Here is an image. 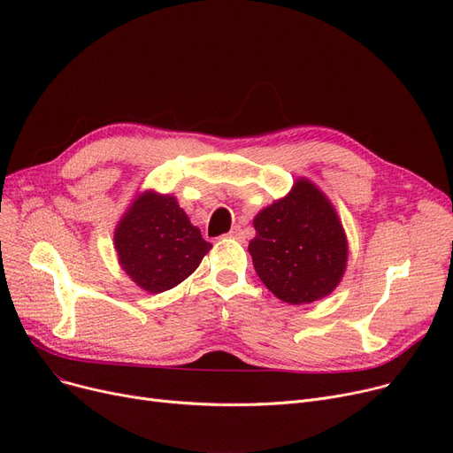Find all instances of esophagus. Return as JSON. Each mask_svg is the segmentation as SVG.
I'll return each instance as SVG.
<instances>
[{
	"label": "esophagus",
	"instance_id": "34e87169",
	"mask_svg": "<svg viewBox=\"0 0 453 453\" xmlns=\"http://www.w3.org/2000/svg\"><path fill=\"white\" fill-rule=\"evenodd\" d=\"M242 234H243V228H242L240 225L232 226V230H230V236H232V238H242Z\"/></svg>",
	"mask_w": 453,
	"mask_h": 453
}]
</instances>
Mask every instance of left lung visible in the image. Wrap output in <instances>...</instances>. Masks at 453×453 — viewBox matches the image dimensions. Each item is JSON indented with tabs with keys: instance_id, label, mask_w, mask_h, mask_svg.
<instances>
[{
	"instance_id": "8db88e82",
	"label": "left lung",
	"mask_w": 453,
	"mask_h": 453,
	"mask_svg": "<svg viewBox=\"0 0 453 453\" xmlns=\"http://www.w3.org/2000/svg\"><path fill=\"white\" fill-rule=\"evenodd\" d=\"M252 265L271 294L289 304L329 296L348 264V240L338 215L312 182L299 178L280 201L252 221Z\"/></svg>"
}]
</instances>
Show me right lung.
<instances>
[{"instance_id": "right-lung-1", "label": "right lung", "mask_w": 453, "mask_h": 453, "mask_svg": "<svg viewBox=\"0 0 453 453\" xmlns=\"http://www.w3.org/2000/svg\"><path fill=\"white\" fill-rule=\"evenodd\" d=\"M119 264L144 292L186 280L211 249L173 195L144 191L115 228Z\"/></svg>"}]
</instances>
